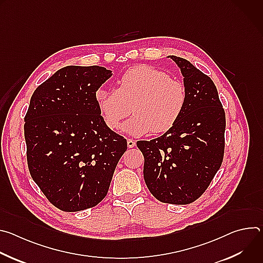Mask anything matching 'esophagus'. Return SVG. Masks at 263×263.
Wrapping results in <instances>:
<instances>
[{
  "label": "esophagus",
  "instance_id": "34e87169",
  "mask_svg": "<svg viewBox=\"0 0 263 263\" xmlns=\"http://www.w3.org/2000/svg\"><path fill=\"white\" fill-rule=\"evenodd\" d=\"M127 145H128V147H134L136 145V142L133 139H128L127 140Z\"/></svg>",
  "mask_w": 263,
  "mask_h": 263
}]
</instances>
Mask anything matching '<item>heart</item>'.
I'll list each match as a JSON object with an SVG mask.
<instances>
[{"mask_svg": "<svg viewBox=\"0 0 263 263\" xmlns=\"http://www.w3.org/2000/svg\"><path fill=\"white\" fill-rule=\"evenodd\" d=\"M118 83V88L100 87L96 93L100 114L111 130L120 127L131 107L134 116L122 126V131L134 137L151 131L166 132L183 114L185 87L165 71L139 65L128 69Z\"/></svg>", "mask_w": 263, "mask_h": 263, "instance_id": "1", "label": "heart"}]
</instances>
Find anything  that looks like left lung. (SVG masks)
Masks as SVG:
<instances>
[{
	"label": "left lung",
	"mask_w": 263,
	"mask_h": 263,
	"mask_svg": "<svg viewBox=\"0 0 263 263\" xmlns=\"http://www.w3.org/2000/svg\"><path fill=\"white\" fill-rule=\"evenodd\" d=\"M186 90V105L176 125L149 141L136 142L141 151L143 179L160 202L185 205L207 190L221 165L226 117L213 81L193 63L174 55Z\"/></svg>",
	"instance_id": "8db88e82"
}]
</instances>
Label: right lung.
Returning <instances> with one entry per match:
<instances>
[{
    "label": "right lung",
    "mask_w": 263,
    "mask_h": 263,
    "mask_svg": "<svg viewBox=\"0 0 263 263\" xmlns=\"http://www.w3.org/2000/svg\"><path fill=\"white\" fill-rule=\"evenodd\" d=\"M112 76L103 66L68 65L33 92L25 117L28 166L57 208L74 212L107 195L127 140L109 129L96 91Z\"/></svg>",
    "instance_id": "obj_1"
}]
</instances>
